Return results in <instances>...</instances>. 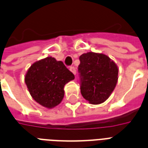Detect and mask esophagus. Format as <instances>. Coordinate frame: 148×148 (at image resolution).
I'll return each instance as SVG.
<instances>
[{"instance_id":"1","label":"esophagus","mask_w":148,"mask_h":148,"mask_svg":"<svg viewBox=\"0 0 148 148\" xmlns=\"http://www.w3.org/2000/svg\"><path fill=\"white\" fill-rule=\"evenodd\" d=\"M70 71L72 72V73H73V74H74V75L76 74V68H74V66H71V67H70Z\"/></svg>"}]
</instances>
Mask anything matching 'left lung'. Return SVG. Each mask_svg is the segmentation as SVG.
Masks as SVG:
<instances>
[{"label": "left lung", "instance_id": "obj_1", "mask_svg": "<svg viewBox=\"0 0 148 148\" xmlns=\"http://www.w3.org/2000/svg\"><path fill=\"white\" fill-rule=\"evenodd\" d=\"M79 59V84L83 97L92 104L103 103L117 84V66L103 54L87 52Z\"/></svg>", "mask_w": 148, "mask_h": 148}]
</instances>
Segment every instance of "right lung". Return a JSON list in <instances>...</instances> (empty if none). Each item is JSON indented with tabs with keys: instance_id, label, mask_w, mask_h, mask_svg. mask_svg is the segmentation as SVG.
Returning <instances> with one entry per match:
<instances>
[{
	"instance_id": "right-lung-1",
	"label": "right lung",
	"mask_w": 148,
	"mask_h": 148,
	"mask_svg": "<svg viewBox=\"0 0 148 148\" xmlns=\"http://www.w3.org/2000/svg\"><path fill=\"white\" fill-rule=\"evenodd\" d=\"M74 79V74L63 62L48 57L31 65L25 77V82L37 103L45 107L53 108L63 99L64 85Z\"/></svg>"
}]
</instances>
